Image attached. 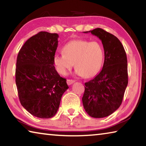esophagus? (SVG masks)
I'll return each instance as SVG.
<instances>
[{"label": "esophagus", "instance_id": "esophagus-1", "mask_svg": "<svg viewBox=\"0 0 146 146\" xmlns=\"http://www.w3.org/2000/svg\"><path fill=\"white\" fill-rule=\"evenodd\" d=\"M75 82V80H71V79H68V80H67V84H68V85L72 84H73Z\"/></svg>", "mask_w": 146, "mask_h": 146}]
</instances>
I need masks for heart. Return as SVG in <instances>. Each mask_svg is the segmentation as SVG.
Wrapping results in <instances>:
<instances>
[{
  "label": "heart",
  "mask_w": 146,
  "mask_h": 146,
  "mask_svg": "<svg viewBox=\"0 0 146 146\" xmlns=\"http://www.w3.org/2000/svg\"><path fill=\"white\" fill-rule=\"evenodd\" d=\"M63 54L55 55L53 62L58 72L65 75L73 67L78 76L90 78L97 75L102 67L104 51L100 42L74 40L64 45Z\"/></svg>",
  "instance_id": "1"
}]
</instances>
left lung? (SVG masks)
Wrapping results in <instances>:
<instances>
[{"label":"left lung","instance_id":"left-lung-1","mask_svg":"<svg viewBox=\"0 0 146 146\" xmlns=\"http://www.w3.org/2000/svg\"><path fill=\"white\" fill-rule=\"evenodd\" d=\"M89 32L102 41L104 62L100 72L85 83L82 103L90 117L104 118L111 115L122 104L128 83L127 56L115 35L101 28Z\"/></svg>","mask_w":146,"mask_h":146}]
</instances>
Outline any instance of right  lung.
Returning a JSON list of instances; mask_svg holds the SVG:
<instances>
[{
	"label": "right lung",
	"mask_w": 146,
	"mask_h": 146,
	"mask_svg": "<svg viewBox=\"0 0 146 146\" xmlns=\"http://www.w3.org/2000/svg\"><path fill=\"white\" fill-rule=\"evenodd\" d=\"M57 33L40 31L29 38L17 58L15 82L21 105L35 117H54L69 88L54 66Z\"/></svg>",
	"instance_id": "add662e5"
}]
</instances>
